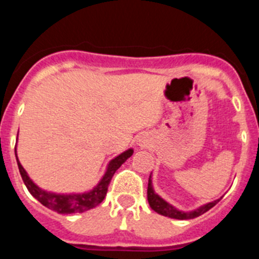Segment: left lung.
Segmentation results:
<instances>
[{"instance_id": "1", "label": "left lung", "mask_w": 259, "mask_h": 259, "mask_svg": "<svg viewBox=\"0 0 259 259\" xmlns=\"http://www.w3.org/2000/svg\"><path fill=\"white\" fill-rule=\"evenodd\" d=\"M221 198L212 201V202L205 203V205L200 206L198 209L191 210V211H182V210H178L175 206L170 205L167 201H164L163 198L159 197V196L155 193L154 189H153L152 175L149 176V183H148V202H149L150 207H152L155 212L164 215V217H168V218L180 219V221H187V219L197 218V217H200V215L209 211L211 207H214L215 205L221 201Z\"/></svg>"}]
</instances>
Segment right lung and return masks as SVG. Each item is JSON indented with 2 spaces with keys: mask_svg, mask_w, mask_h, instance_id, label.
Masks as SVG:
<instances>
[{
  "mask_svg": "<svg viewBox=\"0 0 259 259\" xmlns=\"http://www.w3.org/2000/svg\"><path fill=\"white\" fill-rule=\"evenodd\" d=\"M134 154V149H128L123 152L122 154L116 155L114 159L109 162L107 168L105 171L102 179L100 180L95 188L91 189L89 192H84V193H70V194H61V193H53V192H47L44 189H41L38 185L29 179L27 171L23 168L20 164L19 159L17 157V148H15V157H17L18 167H19V172L22 175V179L26 184L27 189L29 193L41 202L48 209L57 211L58 214H72V212H84L87 210H91L96 207L97 205L104 201L105 196L107 193V188L111 182V178L118 170L119 167L122 166L128 158Z\"/></svg>",
  "mask_w": 259,
  "mask_h": 259,
  "instance_id": "obj_1",
  "label": "right lung"
}]
</instances>
